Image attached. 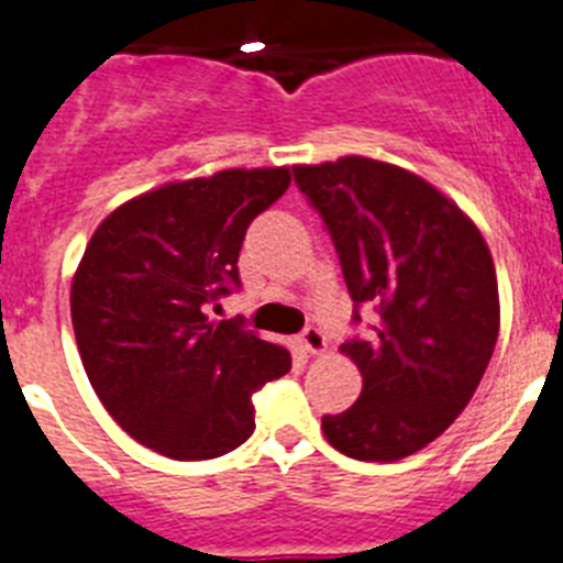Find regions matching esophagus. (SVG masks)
Returning a JSON list of instances; mask_svg holds the SVG:
<instances>
[{
  "label": "esophagus",
  "instance_id": "1",
  "mask_svg": "<svg viewBox=\"0 0 563 563\" xmlns=\"http://www.w3.org/2000/svg\"><path fill=\"white\" fill-rule=\"evenodd\" d=\"M298 341H301V346H305L310 355H324V352H327L324 332L316 330V327H307V330L298 335Z\"/></svg>",
  "mask_w": 563,
  "mask_h": 563
}]
</instances>
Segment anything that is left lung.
<instances>
[{
  "label": "left lung",
  "mask_w": 563,
  "mask_h": 563,
  "mask_svg": "<svg viewBox=\"0 0 563 563\" xmlns=\"http://www.w3.org/2000/svg\"><path fill=\"white\" fill-rule=\"evenodd\" d=\"M292 174L330 228L355 305L380 312L369 338L341 346L363 389L321 420L327 442L363 462L411 456L456 420L494 355V256L476 222L409 168L346 154Z\"/></svg>",
  "instance_id": "obj_1"
}]
</instances>
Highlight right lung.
I'll list each match as a JSON object with an SVG mask.
<instances>
[{
  "instance_id": "1",
  "label": "right lung",
  "mask_w": 563,
  "mask_h": 563,
  "mask_svg": "<svg viewBox=\"0 0 563 563\" xmlns=\"http://www.w3.org/2000/svg\"><path fill=\"white\" fill-rule=\"evenodd\" d=\"M290 168H225L172 180L114 208L87 242L69 312L112 420L172 460H213L253 434L251 395L290 372V352L208 305L239 285L247 225Z\"/></svg>"
}]
</instances>
